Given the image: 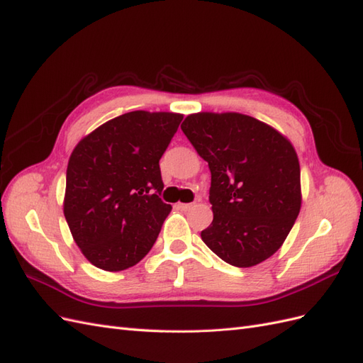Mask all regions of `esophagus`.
<instances>
[{
  "instance_id": "1",
  "label": "esophagus",
  "mask_w": 363,
  "mask_h": 363,
  "mask_svg": "<svg viewBox=\"0 0 363 363\" xmlns=\"http://www.w3.org/2000/svg\"><path fill=\"white\" fill-rule=\"evenodd\" d=\"M194 204L192 203H179L177 207L180 208V211H189V208L192 207Z\"/></svg>"
}]
</instances>
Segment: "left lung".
<instances>
[{
    "label": "left lung",
    "instance_id": "8db88e82",
    "mask_svg": "<svg viewBox=\"0 0 363 363\" xmlns=\"http://www.w3.org/2000/svg\"><path fill=\"white\" fill-rule=\"evenodd\" d=\"M183 133L208 163L213 221L201 232L218 257L238 268L267 260L300 213V162L276 128L235 112L186 116Z\"/></svg>",
    "mask_w": 363,
    "mask_h": 363
}]
</instances>
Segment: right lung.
Masks as SVG:
<instances>
[{
  "mask_svg": "<svg viewBox=\"0 0 363 363\" xmlns=\"http://www.w3.org/2000/svg\"><path fill=\"white\" fill-rule=\"evenodd\" d=\"M183 115L128 112L84 136L68 162L63 213L84 257L104 271L136 265L171 212L159 160Z\"/></svg>",
  "mask_w": 363,
  "mask_h": 363,
  "instance_id": "obj_1",
  "label": "right lung"
}]
</instances>
